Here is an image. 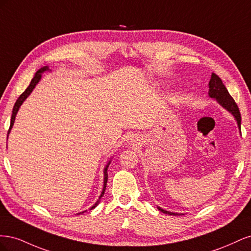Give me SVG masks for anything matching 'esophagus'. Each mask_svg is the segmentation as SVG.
<instances>
[{
  "instance_id": "obj_1",
  "label": "esophagus",
  "mask_w": 251,
  "mask_h": 251,
  "mask_svg": "<svg viewBox=\"0 0 251 251\" xmlns=\"http://www.w3.org/2000/svg\"><path fill=\"white\" fill-rule=\"evenodd\" d=\"M135 140H136V139H135V137H132V138L130 139V141H131V142H135Z\"/></svg>"
}]
</instances>
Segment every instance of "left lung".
Returning a JSON list of instances; mask_svg holds the SVG:
<instances>
[{
	"mask_svg": "<svg viewBox=\"0 0 251 251\" xmlns=\"http://www.w3.org/2000/svg\"><path fill=\"white\" fill-rule=\"evenodd\" d=\"M208 88H209L208 96L210 98L216 100L217 102L221 105L222 108H224L226 111H228L231 114L234 120L237 121L239 131L241 133V114H240L238 105L234 102L233 98L230 96L228 91H227L226 87L224 86V83L222 82L221 78H220L217 74L211 73V77L208 82ZM157 208L166 215H173V216L184 215V214H178V212H171L159 206H157Z\"/></svg>",
	"mask_w": 251,
	"mask_h": 251,
	"instance_id": "obj_1",
	"label": "left lung"
}]
</instances>
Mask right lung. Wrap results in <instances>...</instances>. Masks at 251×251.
<instances>
[{
	"label": "right lung",
	"instance_id": "1",
	"mask_svg": "<svg viewBox=\"0 0 251 251\" xmlns=\"http://www.w3.org/2000/svg\"><path fill=\"white\" fill-rule=\"evenodd\" d=\"M46 71H51V70L49 69L48 66H44V67L41 68L40 70H37L36 73L34 74V77L32 78L31 82H30V85L28 86V88H27V89L24 91V92H23V93L20 95V97L18 98V100L16 101V104H14L13 110H12V115H11V120H10V126H9V130H8V135H9V133H10V131H11V128H12V126H13L14 120H16V116H17V114H18V112H19V110H20V108H21V105L23 104V102H24V101L27 100V97L32 93L33 89L36 87L37 83H39L40 80L42 79V74H43L44 72H46ZM8 135H7V139H8ZM110 163H111V159L108 161V163L105 164L104 169H103V188H102V191H101V194H100V198H98V200L96 201V203L93 205L92 207H90V210L95 208V207L97 206L98 203L100 202V199L102 198V196H103V194H104L105 187H107V182H108V168H109ZM85 211H87V210H85ZM85 211L78 212L77 215H81V214H83V212H85Z\"/></svg>",
	"mask_w": 251,
	"mask_h": 251
}]
</instances>
